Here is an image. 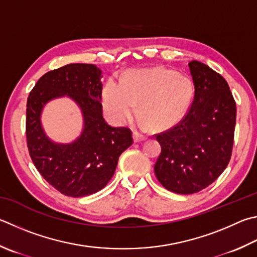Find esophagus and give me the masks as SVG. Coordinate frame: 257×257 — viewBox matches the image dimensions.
<instances>
[{
    "mask_svg": "<svg viewBox=\"0 0 257 257\" xmlns=\"http://www.w3.org/2000/svg\"><path fill=\"white\" fill-rule=\"evenodd\" d=\"M147 137L145 136L144 134L137 132V130H135L134 132V141L135 143H139V142H143V141H146Z\"/></svg>",
    "mask_w": 257,
    "mask_h": 257,
    "instance_id": "esophagus-1",
    "label": "esophagus"
}]
</instances>
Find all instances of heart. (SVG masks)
Masks as SVG:
<instances>
[{"label":"heart","mask_w":257,"mask_h":257,"mask_svg":"<svg viewBox=\"0 0 257 257\" xmlns=\"http://www.w3.org/2000/svg\"><path fill=\"white\" fill-rule=\"evenodd\" d=\"M194 95L192 81L164 67L130 72L122 83L110 80L102 93L103 109L116 124H124L137 113L154 128L165 129L185 115Z\"/></svg>","instance_id":"b5f03b06"}]
</instances>
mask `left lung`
<instances>
[{
  "label": "left lung",
  "mask_w": 257,
  "mask_h": 257,
  "mask_svg": "<svg viewBox=\"0 0 257 257\" xmlns=\"http://www.w3.org/2000/svg\"><path fill=\"white\" fill-rule=\"evenodd\" d=\"M194 96L174 127L156 134L161 154L154 166L160 183L179 194H192L216 181L230 161L236 102L220 74L197 60L189 63Z\"/></svg>",
  "instance_id": "left-lung-1"
}]
</instances>
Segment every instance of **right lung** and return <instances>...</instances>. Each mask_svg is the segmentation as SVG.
Segmentation results:
<instances>
[{
  "label": "right lung",
  "instance_id": "1",
  "mask_svg": "<svg viewBox=\"0 0 257 257\" xmlns=\"http://www.w3.org/2000/svg\"><path fill=\"white\" fill-rule=\"evenodd\" d=\"M102 72L93 64H68L46 73L27 101L26 136L32 162L44 179L67 197L97 192L113 176L119 156L133 144L125 127H111L102 114ZM67 95L83 113L81 136L72 144H56L45 136L40 115L48 100Z\"/></svg>",
  "mask_w": 257,
  "mask_h": 257
}]
</instances>
